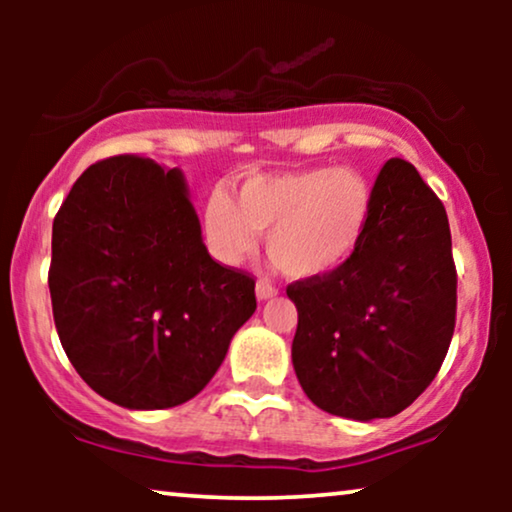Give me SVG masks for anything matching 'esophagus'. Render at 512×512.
Returning a JSON list of instances; mask_svg holds the SVG:
<instances>
[{"instance_id": "34e87169", "label": "esophagus", "mask_w": 512, "mask_h": 512, "mask_svg": "<svg viewBox=\"0 0 512 512\" xmlns=\"http://www.w3.org/2000/svg\"><path fill=\"white\" fill-rule=\"evenodd\" d=\"M256 296H258V300H268L272 296H277V289L268 282V279H258V282H256Z\"/></svg>"}]
</instances>
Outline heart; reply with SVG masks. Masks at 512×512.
Wrapping results in <instances>:
<instances>
[{
  "instance_id": "obj_1",
  "label": "heart",
  "mask_w": 512,
  "mask_h": 512,
  "mask_svg": "<svg viewBox=\"0 0 512 512\" xmlns=\"http://www.w3.org/2000/svg\"><path fill=\"white\" fill-rule=\"evenodd\" d=\"M373 212V191L352 167H317L249 177L237 200L216 188L205 205L209 249L228 265L265 251L291 279H314L345 265L359 249Z\"/></svg>"
}]
</instances>
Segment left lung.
<instances>
[{
	"label": "left lung",
	"instance_id": "obj_1",
	"mask_svg": "<svg viewBox=\"0 0 512 512\" xmlns=\"http://www.w3.org/2000/svg\"><path fill=\"white\" fill-rule=\"evenodd\" d=\"M286 296L298 310L291 359L307 398L359 422L398 415L438 375L457 319L443 202L408 160H387L354 256Z\"/></svg>",
	"mask_w": 512,
	"mask_h": 512
}]
</instances>
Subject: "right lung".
<instances>
[{
    "label": "right lung",
    "instance_id": "add662e5",
    "mask_svg": "<svg viewBox=\"0 0 512 512\" xmlns=\"http://www.w3.org/2000/svg\"><path fill=\"white\" fill-rule=\"evenodd\" d=\"M53 319L83 382L130 410L191 401L256 310L254 277L216 263L181 172L114 156L53 221Z\"/></svg>",
    "mask_w": 512,
    "mask_h": 512
}]
</instances>
